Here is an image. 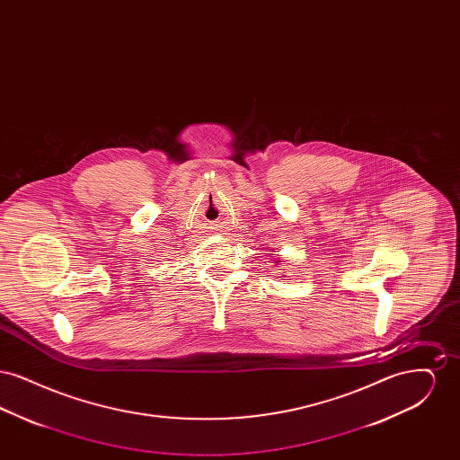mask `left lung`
Masks as SVG:
<instances>
[{"label": "left lung", "mask_w": 460, "mask_h": 460, "mask_svg": "<svg viewBox=\"0 0 460 460\" xmlns=\"http://www.w3.org/2000/svg\"><path fill=\"white\" fill-rule=\"evenodd\" d=\"M274 262L281 263V262H283V259H276V261H274Z\"/></svg>", "instance_id": "8db88e82"}]
</instances>
